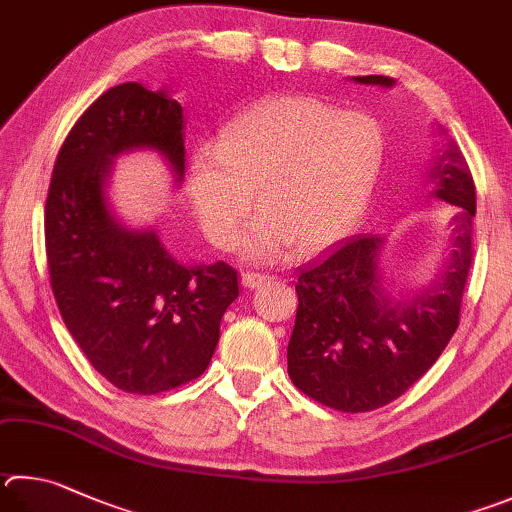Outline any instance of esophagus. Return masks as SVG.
<instances>
[{
    "mask_svg": "<svg viewBox=\"0 0 512 512\" xmlns=\"http://www.w3.org/2000/svg\"><path fill=\"white\" fill-rule=\"evenodd\" d=\"M266 280H268V275H264V273L246 271L244 275H241V284H244L246 288H259Z\"/></svg>",
    "mask_w": 512,
    "mask_h": 512,
    "instance_id": "1",
    "label": "esophagus"
}]
</instances>
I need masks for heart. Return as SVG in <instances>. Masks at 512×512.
Wrapping results in <instances>:
<instances>
[{"label":"heart","instance_id":"1","mask_svg":"<svg viewBox=\"0 0 512 512\" xmlns=\"http://www.w3.org/2000/svg\"><path fill=\"white\" fill-rule=\"evenodd\" d=\"M387 138L365 111L284 96L257 102L221 129L212 152L192 156L188 192L217 248L244 241L253 259L315 253L356 224L383 170Z\"/></svg>","mask_w":512,"mask_h":512}]
</instances>
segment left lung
<instances>
[{
    "instance_id": "8db88e82",
    "label": "left lung",
    "mask_w": 512,
    "mask_h": 512,
    "mask_svg": "<svg viewBox=\"0 0 512 512\" xmlns=\"http://www.w3.org/2000/svg\"><path fill=\"white\" fill-rule=\"evenodd\" d=\"M360 85L392 87L387 76ZM434 197L459 212L450 257L427 291L394 300L380 273L383 237L356 235L297 271V315L288 340V376L313 401L340 412H371L405 394L430 369L459 327L472 266L477 192L454 145L432 170Z\"/></svg>"
}]
</instances>
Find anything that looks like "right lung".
Masks as SVG:
<instances>
[{"label": "right lung", "mask_w": 512, "mask_h": 512, "mask_svg": "<svg viewBox=\"0 0 512 512\" xmlns=\"http://www.w3.org/2000/svg\"><path fill=\"white\" fill-rule=\"evenodd\" d=\"M183 123L165 91L111 87L64 138L46 197V259L62 320L98 374L127 394L199 378L239 295L226 262L181 264L156 230L125 228L111 215L105 188L118 154L150 147L183 179Z\"/></svg>", "instance_id": "add662e5"}]
</instances>
